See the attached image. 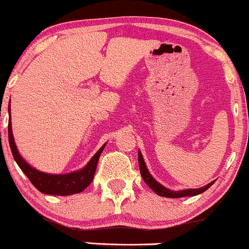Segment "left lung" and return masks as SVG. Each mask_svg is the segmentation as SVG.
<instances>
[{"label": "left lung", "instance_id": "8db88e82", "mask_svg": "<svg viewBox=\"0 0 249 249\" xmlns=\"http://www.w3.org/2000/svg\"><path fill=\"white\" fill-rule=\"evenodd\" d=\"M138 160H139V168H140V174H142V178L143 181L146 182L148 187L155 192L157 196H164V198H183V196H194L201 194L202 192L207 191L212 184L214 183V181H212L211 183H207L206 186L201 187V188H189V189H181V191H171V189L166 188L163 184H160L156 178H153V176L148 173L147 166H146L145 160H143L142 152L140 150L138 151Z\"/></svg>", "mask_w": 249, "mask_h": 249}]
</instances>
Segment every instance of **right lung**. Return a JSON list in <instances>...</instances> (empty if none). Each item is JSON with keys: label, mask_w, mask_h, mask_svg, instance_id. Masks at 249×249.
Returning <instances> with one entry per match:
<instances>
[{"label": "right lung", "mask_w": 249, "mask_h": 249, "mask_svg": "<svg viewBox=\"0 0 249 249\" xmlns=\"http://www.w3.org/2000/svg\"><path fill=\"white\" fill-rule=\"evenodd\" d=\"M8 139L10 150H12L13 157H14L15 162L19 165V168L21 169L22 173L29 178L31 183H32L40 193L49 194V196H62L80 193V192H83L84 189L91 183L92 180H93L94 173H96L97 164H98L101 153L103 152L107 143H104V145L97 151L96 155H94L93 157L89 160V162L87 163L84 168H81L80 170L71 171V173L68 174H48L37 170L36 168L31 166L30 164L21 157V155H20L19 151H18L17 145H15V140L12 133V121H10V120L8 124Z\"/></svg>", "instance_id": "obj_1"}]
</instances>
